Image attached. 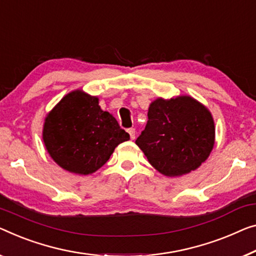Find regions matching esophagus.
Instances as JSON below:
<instances>
[{
    "label": "esophagus",
    "instance_id": "esophagus-1",
    "mask_svg": "<svg viewBox=\"0 0 256 256\" xmlns=\"http://www.w3.org/2000/svg\"><path fill=\"white\" fill-rule=\"evenodd\" d=\"M128 134H130V138H131L132 140L136 138V128H128Z\"/></svg>",
    "mask_w": 256,
    "mask_h": 256
}]
</instances>
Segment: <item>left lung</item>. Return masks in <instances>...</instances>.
<instances>
[{"label": "left lung", "mask_w": 256, "mask_h": 256, "mask_svg": "<svg viewBox=\"0 0 256 256\" xmlns=\"http://www.w3.org/2000/svg\"><path fill=\"white\" fill-rule=\"evenodd\" d=\"M148 162L168 177L198 169L215 144L209 110L190 96L158 98L148 109L146 128L136 140Z\"/></svg>", "instance_id": "left-lung-1"}]
</instances>
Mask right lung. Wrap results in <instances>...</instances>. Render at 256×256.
Masks as SVG:
<instances>
[{"mask_svg": "<svg viewBox=\"0 0 256 256\" xmlns=\"http://www.w3.org/2000/svg\"><path fill=\"white\" fill-rule=\"evenodd\" d=\"M42 139L52 158L64 170L90 174L100 169L130 136L96 96L74 90L44 120Z\"/></svg>", "mask_w": 256, "mask_h": 256, "instance_id": "add662e5", "label": "right lung"}]
</instances>
